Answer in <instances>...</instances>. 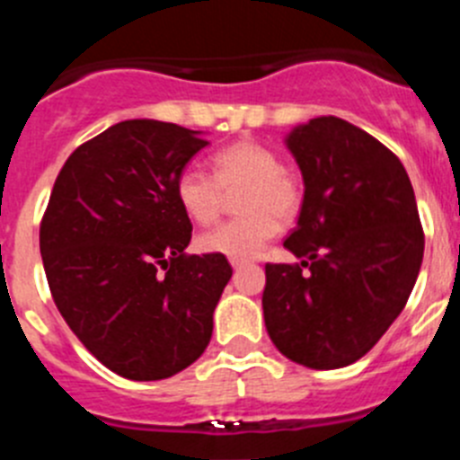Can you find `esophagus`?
<instances>
[{"mask_svg":"<svg viewBox=\"0 0 460 460\" xmlns=\"http://www.w3.org/2000/svg\"><path fill=\"white\" fill-rule=\"evenodd\" d=\"M230 265H233V270H239V267L246 265V260H239V258H230Z\"/></svg>","mask_w":460,"mask_h":460,"instance_id":"obj_1","label":"esophagus"}]
</instances>
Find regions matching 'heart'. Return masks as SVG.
Segmentation results:
<instances>
[{"instance_id":"b5f03b06","label":"heart","mask_w":460,"mask_h":460,"mask_svg":"<svg viewBox=\"0 0 460 460\" xmlns=\"http://www.w3.org/2000/svg\"><path fill=\"white\" fill-rule=\"evenodd\" d=\"M237 195L239 218L223 223L198 239L202 253L226 258H253L279 233V221L290 223L304 200L302 181L280 165L274 149L255 140H237L211 156V174L189 165L174 180V198L198 226H211L221 217L226 193Z\"/></svg>"}]
</instances>
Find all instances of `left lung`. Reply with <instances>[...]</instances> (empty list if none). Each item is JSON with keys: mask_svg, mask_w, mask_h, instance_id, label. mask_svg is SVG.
<instances>
[{"mask_svg": "<svg viewBox=\"0 0 460 460\" xmlns=\"http://www.w3.org/2000/svg\"><path fill=\"white\" fill-rule=\"evenodd\" d=\"M286 142L304 202L283 246L302 262H267L262 311L288 359L329 371L361 359L403 311L424 230L403 164L359 126L315 117Z\"/></svg>", "mask_w": 460, "mask_h": 460, "instance_id": "obj_1", "label": "left lung"}]
</instances>
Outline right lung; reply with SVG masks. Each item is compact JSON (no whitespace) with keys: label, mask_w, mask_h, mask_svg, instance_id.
Returning <instances> with one entry per match:
<instances>
[{"label":"right lung","mask_w":460,"mask_h":460,"mask_svg":"<svg viewBox=\"0 0 460 460\" xmlns=\"http://www.w3.org/2000/svg\"><path fill=\"white\" fill-rule=\"evenodd\" d=\"M207 145L198 131L128 119L83 142L40 221L52 299L80 343L128 380H164L209 345L233 276L226 255H189L174 180Z\"/></svg>","instance_id":"add662e5"}]
</instances>
